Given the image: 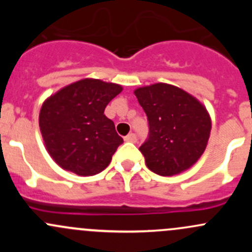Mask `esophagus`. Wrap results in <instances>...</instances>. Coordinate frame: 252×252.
<instances>
[{
  "label": "esophagus",
  "mask_w": 252,
  "mask_h": 252,
  "mask_svg": "<svg viewBox=\"0 0 252 252\" xmlns=\"http://www.w3.org/2000/svg\"><path fill=\"white\" fill-rule=\"evenodd\" d=\"M124 140L128 141V142H136V141H138V138H136L135 134L130 133V134H128V135H126V138H124Z\"/></svg>",
  "instance_id": "1"
}]
</instances>
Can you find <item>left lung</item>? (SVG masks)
<instances>
[{"mask_svg": "<svg viewBox=\"0 0 252 252\" xmlns=\"http://www.w3.org/2000/svg\"><path fill=\"white\" fill-rule=\"evenodd\" d=\"M147 116L149 136L140 146L150 171L178 174L204 154L211 119L199 101L169 84H154L134 91Z\"/></svg>", "mask_w": 252, "mask_h": 252, "instance_id": "8db88e82", "label": "left lung"}]
</instances>
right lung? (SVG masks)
I'll use <instances>...</instances> for the list:
<instances>
[{"label": "right lung", "mask_w": 252, "mask_h": 252, "mask_svg": "<svg viewBox=\"0 0 252 252\" xmlns=\"http://www.w3.org/2000/svg\"><path fill=\"white\" fill-rule=\"evenodd\" d=\"M121 91L117 84L84 79L45 101L39 126L56 163L78 175L97 174L110 164L123 139L103 112Z\"/></svg>", "instance_id": "right-lung-1"}]
</instances>
